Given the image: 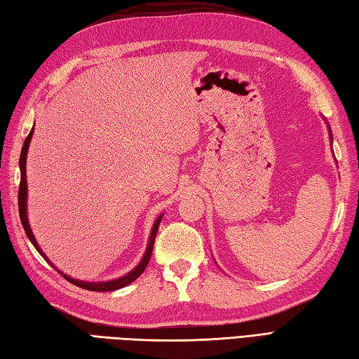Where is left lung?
I'll return each instance as SVG.
<instances>
[{
	"label": "left lung",
	"instance_id": "8db88e82",
	"mask_svg": "<svg viewBox=\"0 0 359 359\" xmlns=\"http://www.w3.org/2000/svg\"><path fill=\"white\" fill-rule=\"evenodd\" d=\"M326 121V120H325ZM326 125H327V130H329V137H330V142H332V130H330V126H329V123L326 121Z\"/></svg>",
	"mask_w": 359,
	"mask_h": 359
}]
</instances>
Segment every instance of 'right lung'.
<instances>
[{"label": "right lung", "mask_w": 359, "mask_h": 359, "mask_svg": "<svg viewBox=\"0 0 359 359\" xmlns=\"http://www.w3.org/2000/svg\"><path fill=\"white\" fill-rule=\"evenodd\" d=\"M33 130L34 128H32L30 134L27 135V138H25V142L22 144V151H21V156H20V170H21V182H20V194H18V205H20V217H21V224L24 226V231L25 234H27V238L30 239V242L33 243V247L36 248V251L39 252V255L46 259L48 264L53 266L57 273L60 276H64L68 282H72L73 285L82 287V290H88V291H97V292H107V291H116V290H120V287H125L128 286L129 283H133L134 280H137V278L142 276V273L144 271V268L147 266V264H149V259H151V255H152V248H154V241H155V236H156V231H158V226H160V222L163 219V215H160L158 217H156L154 225H152V230H151V234H149V241H147V247H146V251L144 255L142 257V260L138 262V265L135 268H133L129 271L128 274L121 276V277H117V278H112V280H103V282H86V280H79V278H73L72 276L68 274H64L62 271L57 269L53 264H51V260L46 256V252L42 251V248L39 247V243L36 242V238L33 236V231L30 229V224H29V216H27V175H25V163H27V152H29V146H30V142H32V137H33Z\"/></svg>", "instance_id": "add662e5"}]
</instances>
